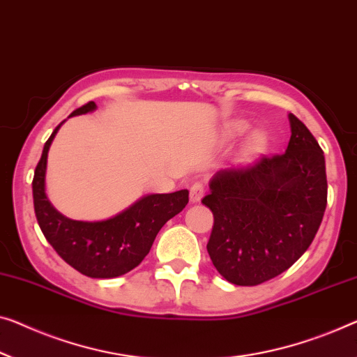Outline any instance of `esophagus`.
Here are the masks:
<instances>
[{"instance_id":"1","label":"esophagus","mask_w":357,"mask_h":357,"mask_svg":"<svg viewBox=\"0 0 357 357\" xmlns=\"http://www.w3.org/2000/svg\"><path fill=\"white\" fill-rule=\"evenodd\" d=\"M205 194V185L200 183V181H197V183H194L192 185H190V202H194V204H197V202L202 200V197H204Z\"/></svg>"}]
</instances>
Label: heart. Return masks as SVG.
<instances>
[{"mask_svg":"<svg viewBox=\"0 0 357 357\" xmlns=\"http://www.w3.org/2000/svg\"><path fill=\"white\" fill-rule=\"evenodd\" d=\"M243 128H245V123H236L232 126L231 132H241ZM264 147H266V136L261 131H253L252 135H248V137L243 141V144L241 147L242 160L245 162L255 160V158L264 151Z\"/></svg>","mask_w":357,"mask_h":357,"instance_id":"1","label":"heart"}]
</instances>
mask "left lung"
I'll use <instances>...</instances> for the list:
<instances>
[{"mask_svg":"<svg viewBox=\"0 0 357 357\" xmlns=\"http://www.w3.org/2000/svg\"><path fill=\"white\" fill-rule=\"evenodd\" d=\"M287 152L218 172L202 204L213 213L206 250L222 278L258 285L290 268L314 241L327 206L326 158L294 114Z\"/></svg>","mask_w":357,"mask_h":357,"instance_id":"obj_1","label":"left lung"}]
</instances>
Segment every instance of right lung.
Wrapping results in <instances>:
<instances>
[{
	"mask_svg": "<svg viewBox=\"0 0 357 357\" xmlns=\"http://www.w3.org/2000/svg\"><path fill=\"white\" fill-rule=\"evenodd\" d=\"M94 109L96 104L91 100L73 110L70 116ZM61 125L46 141L35 168L31 188L36 221L57 255L78 273L93 279L119 278L135 269L146 258L165 222L188 205L189 190L146 195L128 210L105 221L88 222L66 218L51 205L45 192L47 151Z\"/></svg>",
	"mask_w": 357,
	"mask_h": 357,
	"instance_id": "right-lung-1",
	"label": "right lung"
}]
</instances>
